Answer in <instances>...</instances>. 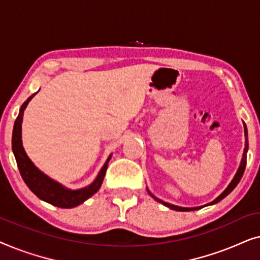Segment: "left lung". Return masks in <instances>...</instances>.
<instances>
[{"mask_svg": "<svg viewBox=\"0 0 260 260\" xmlns=\"http://www.w3.org/2000/svg\"><path fill=\"white\" fill-rule=\"evenodd\" d=\"M245 136H246V140H245V149H244V154H243V159H241L240 167H239V169H238V172H237V174H236V176L233 177L232 182H231V183L229 184V187H227L226 189L223 190L222 193L220 194L219 197L215 199L214 201H212V202H209V204H207V206H208V205H214V204H216V202L221 201L223 198H226L227 195H229V194L231 193V191H232V190L234 189V188L237 187V184L239 183V181L241 180V177H243V174H244V172H245V167H246V156H247V150H248V141H247V129H246V125H245ZM149 194H150L151 197L154 198L156 201L161 202L162 205H165V206H167V207H169V208H172V209H175V211H180V212L197 211V209H200V208H202V207H205V206H201V207H194V208H184V207H179V206H174V205H170V204H168V202H165V201L159 200V199L155 198L154 195H152V194L150 193V191H149Z\"/></svg>", "mask_w": 260, "mask_h": 260, "instance_id": "left-lung-1", "label": "left lung"}]
</instances>
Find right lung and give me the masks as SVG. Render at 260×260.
I'll return each mask as SVG.
<instances>
[{
    "mask_svg": "<svg viewBox=\"0 0 260 260\" xmlns=\"http://www.w3.org/2000/svg\"><path fill=\"white\" fill-rule=\"evenodd\" d=\"M35 95L31 94L26 102L21 106L19 116L14 123V130H13V138H12V148L14 156H15L17 167H19L20 174L22 176L24 183L27 184L28 188L37 195L39 199L44 200L48 204L60 208H72L76 206L83 204L86 201L88 198L95 194L101 188L103 180H104L106 169H108V163L111 158V155L106 159L104 167H103L101 172H99L97 179L94 182L90 184L88 187H85L83 189L78 190H71L67 188L62 187L61 184L55 182L48 176H46L44 173H41L37 167H35L22 147V141H21V125H22V117L23 111L26 106L31 98Z\"/></svg>",
    "mask_w": 260,
    "mask_h": 260,
    "instance_id": "1",
    "label": "right lung"
}]
</instances>
